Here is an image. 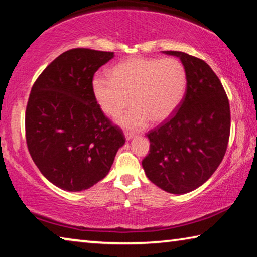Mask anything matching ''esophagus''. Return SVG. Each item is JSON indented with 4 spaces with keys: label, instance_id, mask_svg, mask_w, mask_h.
Listing matches in <instances>:
<instances>
[{
    "label": "esophagus",
    "instance_id": "1",
    "mask_svg": "<svg viewBox=\"0 0 257 257\" xmlns=\"http://www.w3.org/2000/svg\"><path fill=\"white\" fill-rule=\"evenodd\" d=\"M124 136H125V140L130 141V140H133L134 136H135V135H134V134L130 133V132H125V133H124Z\"/></svg>",
    "mask_w": 257,
    "mask_h": 257
}]
</instances>
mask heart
<instances>
[{
    "label": "heart",
    "instance_id": "obj_1",
    "mask_svg": "<svg viewBox=\"0 0 257 257\" xmlns=\"http://www.w3.org/2000/svg\"><path fill=\"white\" fill-rule=\"evenodd\" d=\"M186 87V70L176 58L136 57L116 65L111 77L97 75L92 81L95 98L107 115H117L132 103L116 120L129 130L169 119L184 99Z\"/></svg>",
    "mask_w": 257,
    "mask_h": 257
}]
</instances>
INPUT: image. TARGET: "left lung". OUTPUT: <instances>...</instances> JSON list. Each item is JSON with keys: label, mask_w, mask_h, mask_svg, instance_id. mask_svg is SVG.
Masks as SVG:
<instances>
[{"label": "left lung", "mask_w": 257, "mask_h": 257, "mask_svg": "<svg viewBox=\"0 0 257 257\" xmlns=\"http://www.w3.org/2000/svg\"><path fill=\"white\" fill-rule=\"evenodd\" d=\"M164 54L184 65L186 92L176 112L146 135L150 153L142 166L153 184L184 194L208 181L222 162L230 137V105L208 64L185 52Z\"/></svg>", "instance_id": "left-lung-1"}]
</instances>
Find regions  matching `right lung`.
<instances>
[{"label":"right lung","instance_id":"right-lung-1","mask_svg":"<svg viewBox=\"0 0 257 257\" xmlns=\"http://www.w3.org/2000/svg\"><path fill=\"white\" fill-rule=\"evenodd\" d=\"M114 52L76 48L63 52L38 77L28 98L26 143L34 164L64 191L103 180L125 138L97 104L92 79Z\"/></svg>","mask_w":257,"mask_h":257}]
</instances>
